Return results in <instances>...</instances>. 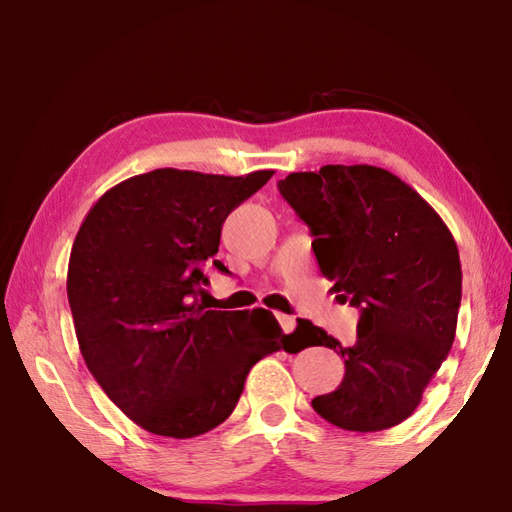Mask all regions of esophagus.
<instances>
[{"label":"esophagus","instance_id":"obj_1","mask_svg":"<svg viewBox=\"0 0 512 512\" xmlns=\"http://www.w3.org/2000/svg\"><path fill=\"white\" fill-rule=\"evenodd\" d=\"M275 319H277V322H279V326H282L284 333H293L295 326H297V322H295V317H293V315L275 313Z\"/></svg>","mask_w":512,"mask_h":512}]
</instances>
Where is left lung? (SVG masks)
<instances>
[{
	"instance_id": "left-lung-1",
	"label": "left lung",
	"mask_w": 512,
	"mask_h": 512,
	"mask_svg": "<svg viewBox=\"0 0 512 512\" xmlns=\"http://www.w3.org/2000/svg\"><path fill=\"white\" fill-rule=\"evenodd\" d=\"M277 188L315 237L322 275L359 308L353 346L297 319L293 335L333 348L346 366L342 384L313 408L357 433L402 424L455 339L462 264L453 235L433 206L377 166L330 164L290 173Z\"/></svg>"
}]
</instances>
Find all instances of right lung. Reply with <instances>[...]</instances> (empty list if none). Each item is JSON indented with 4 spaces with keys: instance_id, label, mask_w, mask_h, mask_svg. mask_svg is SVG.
Listing matches in <instances>:
<instances>
[{
    "instance_id": "obj_1",
    "label": "right lung",
    "mask_w": 512,
    "mask_h": 512,
    "mask_svg": "<svg viewBox=\"0 0 512 512\" xmlns=\"http://www.w3.org/2000/svg\"><path fill=\"white\" fill-rule=\"evenodd\" d=\"M273 170L244 177L157 168L88 210L68 262L79 350L117 408L153 435H204L233 413L246 375L282 335L270 310H204L222 224Z\"/></svg>"
}]
</instances>
